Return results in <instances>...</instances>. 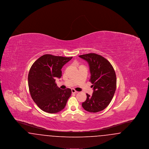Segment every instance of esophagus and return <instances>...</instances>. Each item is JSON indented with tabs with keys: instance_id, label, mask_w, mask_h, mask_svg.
I'll return each mask as SVG.
<instances>
[{
	"instance_id": "34e87169",
	"label": "esophagus",
	"mask_w": 149,
	"mask_h": 149,
	"mask_svg": "<svg viewBox=\"0 0 149 149\" xmlns=\"http://www.w3.org/2000/svg\"><path fill=\"white\" fill-rule=\"evenodd\" d=\"M71 92L72 93H78V92H77V91H75V89H71Z\"/></svg>"
}]
</instances>
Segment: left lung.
<instances>
[{
	"mask_svg": "<svg viewBox=\"0 0 149 149\" xmlns=\"http://www.w3.org/2000/svg\"><path fill=\"white\" fill-rule=\"evenodd\" d=\"M89 65L90 81L93 84L92 95L86 94V99L82 103L85 111L96 113L109 105L116 89V72L111 63L104 57L90 53L79 56Z\"/></svg>",
	"mask_w": 149,
	"mask_h": 149,
	"instance_id": "obj_1",
	"label": "left lung"
}]
</instances>
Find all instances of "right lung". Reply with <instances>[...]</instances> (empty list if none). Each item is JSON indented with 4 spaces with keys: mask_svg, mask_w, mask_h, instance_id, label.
<instances>
[{
    "mask_svg": "<svg viewBox=\"0 0 149 149\" xmlns=\"http://www.w3.org/2000/svg\"><path fill=\"white\" fill-rule=\"evenodd\" d=\"M72 57L46 54L32 65L28 76L29 91L36 104L44 112L55 113L62 111L70 97L71 89H61L55 80L61 78L63 66Z\"/></svg>",
    "mask_w": 149,
    "mask_h": 149,
    "instance_id": "obj_1",
    "label": "right lung"
}]
</instances>
